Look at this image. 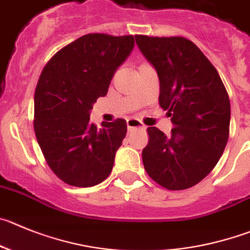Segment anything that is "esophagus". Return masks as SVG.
<instances>
[{
	"label": "esophagus",
	"mask_w": 250,
	"mask_h": 250,
	"mask_svg": "<svg viewBox=\"0 0 250 250\" xmlns=\"http://www.w3.org/2000/svg\"><path fill=\"white\" fill-rule=\"evenodd\" d=\"M126 125L129 131H132V130L135 129H141V130L145 129L144 124H142L140 120H137V119H127Z\"/></svg>",
	"instance_id": "1"
}]
</instances>
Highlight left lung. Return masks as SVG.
<instances>
[{"instance_id":"8db88e82","label":"left lung","mask_w":250,"mask_h":250,"mask_svg":"<svg viewBox=\"0 0 250 250\" xmlns=\"http://www.w3.org/2000/svg\"><path fill=\"white\" fill-rule=\"evenodd\" d=\"M159 78V105L174 127L165 135L147 129L142 149L147 174L168 190H184L217 165L229 135L230 104L217 70L200 49L183 37L135 35Z\"/></svg>"}]
</instances>
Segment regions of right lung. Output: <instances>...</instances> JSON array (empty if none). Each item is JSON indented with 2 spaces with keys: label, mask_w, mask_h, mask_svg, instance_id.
<instances>
[{
  "label": "right lung",
  "mask_w": 250,
  "mask_h": 250,
  "mask_svg": "<svg viewBox=\"0 0 250 250\" xmlns=\"http://www.w3.org/2000/svg\"><path fill=\"white\" fill-rule=\"evenodd\" d=\"M132 35L87 34L45 65L34 94V131L51 170L66 184L88 188L110 174L126 121L89 123L99 97L134 49Z\"/></svg>",
  "instance_id": "add662e5"
}]
</instances>
